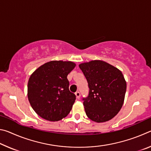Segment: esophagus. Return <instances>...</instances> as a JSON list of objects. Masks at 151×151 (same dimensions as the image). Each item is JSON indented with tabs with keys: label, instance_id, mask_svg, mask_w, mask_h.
Listing matches in <instances>:
<instances>
[{
	"label": "esophagus",
	"instance_id": "1",
	"mask_svg": "<svg viewBox=\"0 0 151 151\" xmlns=\"http://www.w3.org/2000/svg\"><path fill=\"white\" fill-rule=\"evenodd\" d=\"M75 95H76V98H77L78 99H80V97H81V93H79L78 91L76 92V93H75Z\"/></svg>",
	"mask_w": 151,
	"mask_h": 151
}]
</instances>
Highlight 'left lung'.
<instances>
[{
  "label": "left lung",
  "mask_w": 151,
  "mask_h": 151,
  "mask_svg": "<svg viewBox=\"0 0 151 151\" xmlns=\"http://www.w3.org/2000/svg\"><path fill=\"white\" fill-rule=\"evenodd\" d=\"M79 68L89 88L88 96L83 98L86 116L96 122L112 119L121 110L126 93L121 71L102 60L82 63Z\"/></svg>",
  "instance_id": "8db88e82"
}]
</instances>
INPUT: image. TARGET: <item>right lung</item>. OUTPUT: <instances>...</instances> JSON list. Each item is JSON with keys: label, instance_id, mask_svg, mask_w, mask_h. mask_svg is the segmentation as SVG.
I'll list each match as a JSON object with an SVG mask.
<instances>
[{"label": "right lung", "instance_id": "add662e5", "mask_svg": "<svg viewBox=\"0 0 151 151\" xmlns=\"http://www.w3.org/2000/svg\"><path fill=\"white\" fill-rule=\"evenodd\" d=\"M75 67V64L70 61H50L30 76L28 98L38 115L47 121H58L69 114L76 96L69 91L67 75Z\"/></svg>", "mask_w": 151, "mask_h": 151}]
</instances>
